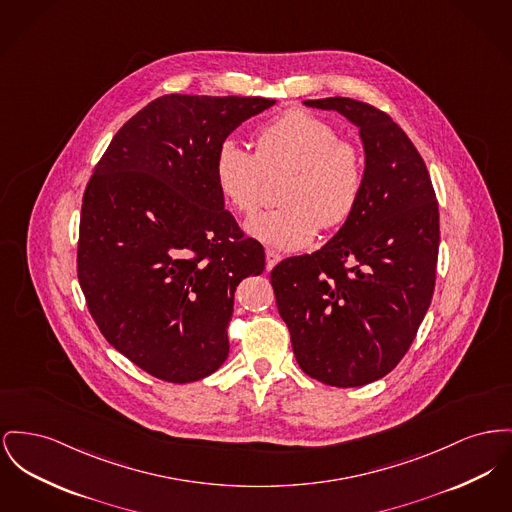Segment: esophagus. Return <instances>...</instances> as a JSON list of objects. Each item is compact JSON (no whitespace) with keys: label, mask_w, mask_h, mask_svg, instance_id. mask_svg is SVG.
Masks as SVG:
<instances>
[{"label":"esophagus","mask_w":512,"mask_h":512,"mask_svg":"<svg viewBox=\"0 0 512 512\" xmlns=\"http://www.w3.org/2000/svg\"><path fill=\"white\" fill-rule=\"evenodd\" d=\"M265 257H267V271H271L272 267L280 261V253H276V251H272V249L265 251Z\"/></svg>","instance_id":"1"}]
</instances>
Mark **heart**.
<instances>
[{
	"mask_svg": "<svg viewBox=\"0 0 512 512\" xmlns=\"http://www.w3.org/2000/svg\"><path fill=\"white\" fill-rule=\"evenodd\" d=\"M212 172L222 199L241 214L261 207L267 178L288 172L280 191L284 207L249 218L245 232L274 249H296L319 228H338L354 214L365 162L360 147L340 139L332 123L290 110L259 129L255 152L234 139L222 141Z\"/></svg>",
	"mask_w": 512,
	"mask_h": 512,
	"instance_id": "obj_1",
	"label": "heart"
}]
</instances>
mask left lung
<instances>
[{
    "instance_id": "left-lung-1",
    "label": "left lung",
    "mask_w": 512,
    "mask_h": 512,
    "mask_svg": "<svg viewBox=\"0 0 512 512\" xmlns=\"http://www.w3.org/2000/svg\"><path fill=\"white\" fill-rule=\"evenodd\" d=\"M360 129L365 180L344 226L311 255L271 272L278 313L301 371L331 387H361L398 365L435 288L439 205L408 135L360 100H305Z\"/></svg>"
}]
</instances>
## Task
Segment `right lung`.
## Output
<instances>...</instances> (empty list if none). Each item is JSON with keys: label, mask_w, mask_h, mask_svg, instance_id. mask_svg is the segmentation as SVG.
I'll return each mask as SVG.
<instances>
[{"label": "right lung", "mask_w": 512, "mask_h": 512, "mask_svg": "<svg viewBox=\"0 0 512 512\" xmlns=\"http://www.w3.org/2000/svg\"><path fill=\"white\" fill-rule=\"evenodd\" d=\"M274 102L160 96L114 135L85 189L81 290L104 338L156 379L199 381L228 358L234 292L263 272L265 249L224 209L214 154Z\"/></svg>", "instance_id": "obj_1"}]
</instances>
